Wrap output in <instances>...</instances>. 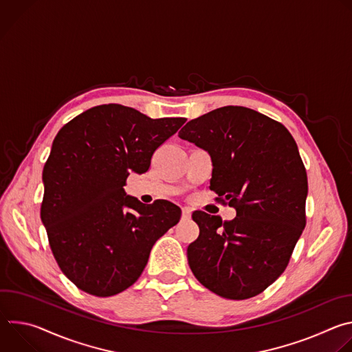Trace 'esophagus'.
<instances>
[{
  "label": "esophagus",
  "instance_id": "obj_1",
  "mask_svg": "<svg viewBox=\"0 0 352 352\" xmlns=\"http://www.w3.org/2000/svg\"><path fill=\"white\" fill-rule=\"evenodd\" d=\"M182 219L184 220H189L190 219V209H188V208L182 209Z\"/></svg>",
  "mask_w": 352,
  "mask_h": 352
}]
</instances>
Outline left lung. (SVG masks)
Instances as JSON below:
<instances>
[{
  "mask_svg": "<svg viewBox=\"0 0 352 352\" xmlns=\"http://www.w3.org/2000/svg\"><path fill=\"white\" fill-rule=\"evenodd\" d=\"M178 136L209 153L210 189L236 209L231 221L193 212L199 236L186 249L197 281L227 299L255 296L285 270L305 228L308 178L280 122L227 106L189 121Z\"/></svg>",
  "mask_w": 352,
  "mask_h": 352,
  "instance_id": "obj_1",
  "label": "left lung"
}]
</instances>
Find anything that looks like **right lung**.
Returning a JSON list of instances; mask_svg holds the SVG:
<instances>
[{"instance_id": "add662e5", "label": "right lung", "mask_w": 352, "mask_h": 352, "mask_svg": "<svg viewBox=\"0 0 352 352\" xmlns=\"http://www.w3.org/2000/svg\"><path fill=\"white\" fill-rule=\"evenodd\" d=\"M185 118L152 120L120 104L93 107L57 133L43 170L41 221L63 273L111 296L142 274L156 241L181 219L168 200L144 205L124 190Z\"/></svg>"}]
</instances>
